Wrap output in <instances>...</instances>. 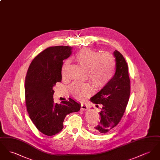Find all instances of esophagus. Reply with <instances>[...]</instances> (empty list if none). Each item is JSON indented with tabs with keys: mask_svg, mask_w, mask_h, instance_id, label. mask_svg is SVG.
<instances>
[{
	"mask_svg": "<svg viewBox=\"0 0 160 160\" xmlns=\"http://www.w3.org/2000/svg\"><path fill=\"white\" fill-rule=\"evenodd\" d=\"M88 108V106L87 105H86V104H81V110H86Z\"/></svg>",
	"mask_w": 160,
	"mask_h": 160,
	"instance_id": "esophagus-1",
	"label": "esophagus"
}]
</instances>
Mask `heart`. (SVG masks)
Here are the masks:
<instances>
[{"mask_svg": "<svg viewBox=\"0 0 160 160\" xmlns=\"http://www.w3.org/2000/svg\"><path fill=\"white\" fill-rule=\"evenodd\" d=\"M74 59L82 68L87 70L89 80L97 88L105 86L114 76L116 63L112 54H99L91 48H84L77 52ZM69 67V61H65L62 67V75L64 78L68 76ZM69 90L74 97L79 100L84 99L93 91L89 84L78 82L72 84Z\"/></svg>", "mask_w": 160, "mask_h": 160, "instance_id": "1", "label": "heart"}]
</instances>
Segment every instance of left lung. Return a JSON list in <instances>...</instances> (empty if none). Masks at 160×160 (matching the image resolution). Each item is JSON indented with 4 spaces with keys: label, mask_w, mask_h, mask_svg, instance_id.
I'll return each instance as SVG.
<instances>
[{
    "label": "left lung",
    "mask_w": 160,
    "mask_h": 160,
    "mask_svg": "<svg viewBox=\"0 0 160 160\" xmlns=\"http://www.w3.org/2000/svg\"><path fill=\"white\" fill-rule=\"evenodd\" d=\"M116 71L110 82L91 98L94 104H101L100 120L93 129L98 134H105L119 123L125 111L130 95V80L127 63L122 54L113 52Z\"/></svg>",
    "instance_id": "8db88e82"
}]
</instances>
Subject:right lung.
Wrapping results in <instances>:
<instances>
[{"mask_svg":"<svg viewBox=\"0 0 160 160\" xmlns=\"http://www.w3.org/2000/svg\"><path fill=\"white\" fill-rule=\"evenodd\" d=\"M69 46L50 47L32 61L25 79V101L31 121L47 136L63 129L67 114L78 112L80 104L72 98L54 104V86L62 80L63 61L72 53Z\"/></svg>","mask_w":160,"mask_h":160,"instance_id":"right-lung-1","label":"right lung"}]
</instances>
